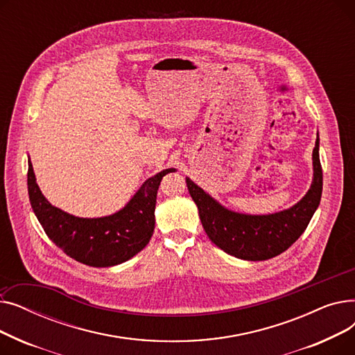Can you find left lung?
Segmentation results:
<instances>
[{
    "label": "left lung",
    "mask_w": 355,
    "mask_h": 355,
    "mask_svg": "<svg viewBox=\"0 0 355 355\" xmlns=\"http://www.w3.org/2000/svg\"><path fill=\"white\" fill-rule=\"evenodd\" d=\"M313 178L308 193L291 209L273 214H243L226 209L209 193L185 178L197 204L201 225L213 243L243 260H268L289 249L308 227L322 196L320 137L312 151Z\"/></svg>",
    "instance_id": "8db88e82"
}]
</instances>
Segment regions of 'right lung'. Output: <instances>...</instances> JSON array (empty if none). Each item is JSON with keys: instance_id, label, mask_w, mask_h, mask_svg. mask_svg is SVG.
<instances>
[{"instance_id": "1", "label": "right lung", "mask_w": 355, "mask_h": 355, "mask_svg": "<svg viewBox=\"0 0 355 355\" xmlns=\"http://www.w3.org/2000/svg\"><path fill=\"white\" fill-rule=\"evenodd\" d=\"M173 171L175 168H166L148 178L119 211L85 218L51 206L35 182L28 158V197L37 220L55 246L83 265L109 268L126 262L149 243L155 227L154 213L159 182Z\"/></svg>"}]
</instances>
